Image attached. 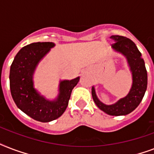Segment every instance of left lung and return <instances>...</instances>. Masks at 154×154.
Instances as JSON below:
<instances>
[{
  "mask_svg": "<svg viewBox=\"0 0 154 154\" xmlns=\"http://www.w3.org/2000/svg\"><path fill=\"white\" fill-rule=\"evenodd\" d=\"M110 38L115 42L112 45V48L126 57L133 74V85L129 94L113 105H106L99 101L94 87L92 88V96L97 107L109 115H126L133 112L143 98L147 89V71L141 53L134 42L119 35H113Z\"/></svg>",
  "mask_w": 154,
  "mask_h": 154,
  "instance_id": "left-lung-1",
  "label": "left lung"
}]
</instances>
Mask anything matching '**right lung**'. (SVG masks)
I'll return each instance as SVG.
<instances>
[{"instance_id":"right-lung-1","label":"right lung","mask_w":154,"mask_h":154,"mask_svg":"<svg viewBox=\"0 0 154 154\" xmlns=\"http://www.w3.org/2000/svg\"><path fill=\"white\" fill-rule=\"evenodd\" d=\"M54 46L53 42H36L18 52L10 68L11 94L16 105L25 114L41 122H49L60 117L69 104L71 93L79 77L63 81L60 94L54 101H47L33 88L32 74L40 60Z\"/></svg>"}]
</instances>
